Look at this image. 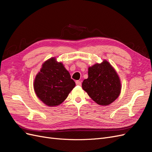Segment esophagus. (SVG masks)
Returning <instances> with one entry per match:
<instances>
[{
	"instance_id": "esophagus-1",
	"label": "esophagus",
	"mask_w": 152,
	"mask_h": 152,
	"mask_svg": "<svg viewBox=\"0 0 152 152\" xmlns=\"http://www.w3.org/2000/svg\"><path fill=\"white\" fill-rule=\"evenodd\" d=\"M75 83H76V85H77V86H81V84H82L81 82L79 81V80H77L75 82Z\"/></svg>"
}]
</instances>
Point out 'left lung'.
Returning <instances> with one entry per match:
<instances>
[{"label": "left lung", "mask_w": 152, "mask_h": 152, "mask_svg": "<svg viewBox=\"0 0 152 152\" xmlns=\"http://www.w3.org/2000/svg\"><path fill=\"white\" fill-rule=\"evenodd\" d=\"M82 86L94 102L103 106L113 102L121 89L117 72L107 61L89 68L88 78L83 81Z\"/></svg>", "instance_id": "8db88e82"}]
</instances>
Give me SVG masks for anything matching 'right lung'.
<instances>
[{"instance_id": "obj_1", "label": "right lung", "mask_w": 152, "mask_h": 152, "mask_svg": "<svg viewBox=\"0 0 152 152\" xmlns=\"http://www.w3.org/2000/svg\"><path fill=\"white\" fill-rule=\"evenodd\" d=\"M34 86L37 97L46 105L54 107L65 100L75 83L63 64L53 58L44 63Z\"/></svg>"}]
</instances>
